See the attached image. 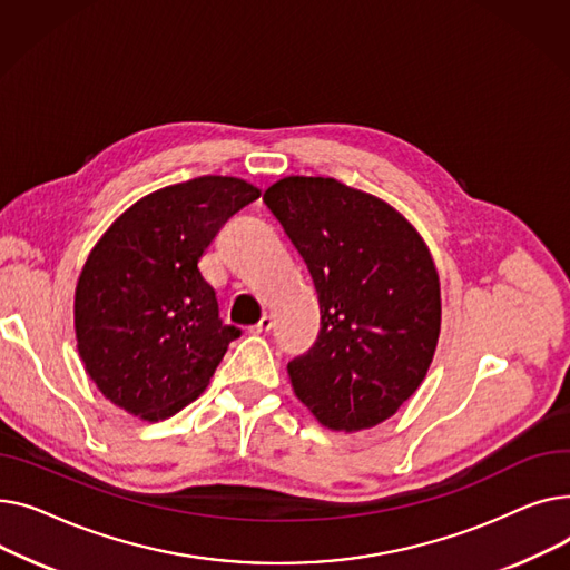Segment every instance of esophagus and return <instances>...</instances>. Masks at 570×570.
Masks as SVG:
<instances>
[{
    "label": "esophagus",
    "instance_id": "34e87169",
    "mask_svg": "<svg viewBox=\"0 0 570 570\" xmlns=\"http://www.w3.org/2000/svg\"><path fill=\"white\" fill-rule=\"evenodd\" d=\"M269 327H273V316L263 314V316H261V321H258L256 325H252V327H249V333H254V335H261V333H267Z\"/></svg>",
    "mask_w": 570,
    "mask_h": 570
}]
</instances>
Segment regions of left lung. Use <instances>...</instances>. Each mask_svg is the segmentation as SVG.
<instances>
[{
	"mask_svg": "<svg viewBox=\"0 0 570 570\" xmlns=\"http://www.w3.org/2000/svg\"><path fill=\"white\" fill-rule=\"evenodd\" d=\"M305 258L316 344L288 363L293 393L335 432L370 430L423 383L441 331L432 254L393 205L335 177L288 175L263 194Z\"/></svg>",
	"mask_w": 570,
	"mask_h": 570,
	"instance_id": "obj_1",
	"label": "left lung"
}]
</instances>
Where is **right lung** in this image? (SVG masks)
I'll return each instance as SVG.
<instances>
[{"instance_id": "right-lung-1", "label": "right lung", "mask_w": 570, "mask_h": 570, "mask_svg": "<svg viewBox=\"0 0 570 570\" xmlns=\"http://www.w3.org/2000/svg\"><path fill=\"white\" fill-rule=\"evenodd\" d=\"M258 196L239 177H194L136 200L89 252L76 340L85 372L115 406L157 423L205 391L239 331L222 323L198 261Z\"/></svg>"}]
</instances>
